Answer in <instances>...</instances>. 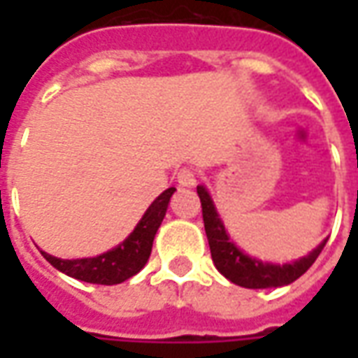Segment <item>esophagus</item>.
<instances>
[{"label":"esophagus","mask_w":358,"mask_h":358,"mask_svg":"<svg viewBox=\"0 0 358 358\" xmlns=\"http://www.w3.org/2000/svg\"><path fill=\"white\" fill-rule=\"evenodd\" d=\"M178 184L184 187H192L195 186V182H197V176H195V171L194 169H180L178 171Z\"/></svg>","instance_id":"34e87169"}]
</instances>
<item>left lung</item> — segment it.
I'll list each match as a JSON object with an SVG mask.
<instances>
[{
	"instance_id": "obj_1",
	"label": "left lung",
	"mask_w": 358,
	"mask_h": 358,
	"mask_svg": "<svg viewBox=\"0 0 358 358\" xmlns=\"http://www.w3.org/2000/svg\"><path fill=\"white\" fill-rule=\"evenodd\" d=\"M197 195L201 199L203 222H205V234L209 240L213 263L222 276L228 278L234 284L241 285V287L264 289V287H280V285L292 284L313 266L316 257L320 255V251L328 241L324 240L307 257H303L295 263L270 264L257 261V259H251L243 251H240L234 245V241L228 238L224 224L218 218V213L213 205L209 192L203 186H197Z\"/></svg>"
}]
</instances>
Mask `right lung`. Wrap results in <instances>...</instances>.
Wrapping results in <instances>:
<instances>
[{"label": "right lung", "mask_w": 358, "mask_h": 358, "mask_svg": "<svg viewBox=\"0 0 358 358\" xmlns=\"http://www.w3.org/2000/svg\"><path fill=\"white\" fill-rule=\"evenodd\" d=\"M174 192H176L174 187L164 189L145 210V215L134 228V232L120 245L103 255L90 257V259H73V261L57 259V257H51L43 251L42 255L45 257L48 263L53 264L61 272H65L66 276L88 282V284H120L128 278H132L134 274H138L148 263L155 234L166 215V207H169V201Z\"/></svg>", "instance_id": "right-lung-1"}]
</instances>
